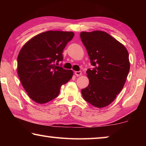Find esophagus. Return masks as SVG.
<instances>
[{"label": "esophagus", "instance_id": "obj_1", "mask_svg": "<svg viewBox=\"0 0 146 146\" xmlns=\"http://www.w3.org/2000/svg\"><path fill=\"white\" fill-rule=\"evenodd\" d=\"M75 75H76V76H80L81 75H82V72H81L80 71H75Z\"/></svg>", "mask_w": 146, "mask_h": 146}]
</instances>
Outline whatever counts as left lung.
<instances>
[{"mask_svg":"<svg viewBox=\"0 0 146 146\" xmlns=\"http://www.w3.org/2000/svg\"><path fill=\"white\" fill-rule=\"evenodd\" d=\"M93 69L86 71L90 84L82 90L86 101L96 108H104L122 90L129 71V53L122 44L102 31L81 32Z\"/></svg>","mask_w":146,"mask_h":146,"instance_id":"1","label":"left lung"}]
</instances>
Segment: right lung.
Instances as JSON below:
<instances>
[{
    "label": "right lung",
    "instance_id": "right-lung-1",
    "mask_svg": "<svg viewBox=\"0 0 146 146\" xmlns=\"http://www.w3.org/2000/svg\"><path fill=\"white\" fill-rule=\"evenodd\" d=\"M72 31H48L35 36L24 44L17 58V73L22 85L34 102L45 104L58 97L62 85L73 72L58 62L73 38Z\"/></svg>",
    "mask_w": 146,
    "mask_h": 146
}]
</instances>
